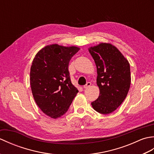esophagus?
Here are the masks:
<instances>
[{
  "label": "esophagus",
  "mask_w": 154,
  "mask_h": 154,
  "mask_svg": "<svg viewBox=\"0 0 154 154\" xmlns=\"http://www.w3.org/2000/svg\"><path fill=\"white\" fill-rule=\"evenodd\" d=\"M91 85V82H87L86 83V85H84V88H85V89H87V88L89 87Z\"/></svg>",
  "instance_id": "esophagus-1"
}]
</instances>
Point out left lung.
I'll return each mask as SVG.
<instances>
[{"label": "left lung", "instance_id": "obj_1", "mask_svg": "<svg viewBox=\"0 0 154 154\" xmlns=\"http://www.w3.org/2000/svg\"><path fill=\"white\" fill-rule=\"evenodd\" d=\"M89 51L95 62L97 83L100 89L99 97L91 105L98 112L110 114L122 103L128 93L131 83L130 64L110 44L101 43Z\"/></svg>", "mask_w": 154, "mask_h": 154}]
</instances>
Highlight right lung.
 I'll list each match as a JSON object with an SVG mask.
<instances>
[{
  "label": "right lung",
  "instance_id": "right-lung-1",
  "mask_svg": "<svg viewBox=\"0 0 154 154\" xmlns=\"http://www.w3.org/2000/svg\"><path fill=\"white\" fill-rule=\"evenodd\" d=\"M77 47L47 45L35 55L30 69L32 94L42 112L53 119L67 112L79 91L72 84L69 62Z\"/></svg>",
  "mask_w": 154,
  "mask_h": 154
}]
</instances>
